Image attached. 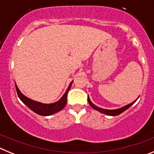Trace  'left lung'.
Returning <instances> with one entry per match:
<instances>
[{"mask_svg":"<svg viewBox=\"0 0 154 154\" xmlns=\"http://www.w3.org/2000/svg\"><path fill=\"white\" fill-rule=\"evenodd\" d=\"M137 100V99H136L135 101H133V103H130V104L126 105V106H125L122 107V108H119V109H102L100 108V107H98L96 106V105H94L93 103L91 102L90 99H89V97L88 96V102H89V105H90L92 107V108L96 110H98V111H99L100 112H102V113H104L106 114V115H108V116H118L119 115V114H121L122 112H123L125 111V110L127 109L128 108H130V106H131L133 104V103H135L136 101Z\"/></svg>","mask_w":154,"mask_h":154,"instance_id":"left-lung-1","label":"left lung"}]
</instances>
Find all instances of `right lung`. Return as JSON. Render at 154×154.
<instances>
[{"instance_id":"1","label":"right lung","mask_w":154,"mask_h":154,"mask_svg":"<svg viewBox=\"0 0 154 154\" xmlns=\"http://www.w3.org/2000/svg\"><path fill=\"white\" fill-rule=\"evenodd\" d=\"M72 82L69 84L67 90H66L65 94L62 96V97L58 101L55 102V103H50V104H45V103L34 101L32 99H29V98L24 96V95L21 92V91L19 90V89L17 88L16 84L15 86L16 91H17V96H18L19 99H21V101H22L24 104L26 105L30 109H31L33 112H35V113L37 114H38V115L46 116L52 115V114L59 112L60 110H62V109L65 106V105L67 103L68 92L70 90L71 85L72 84Z\"/></svg>"}]
</instances>
